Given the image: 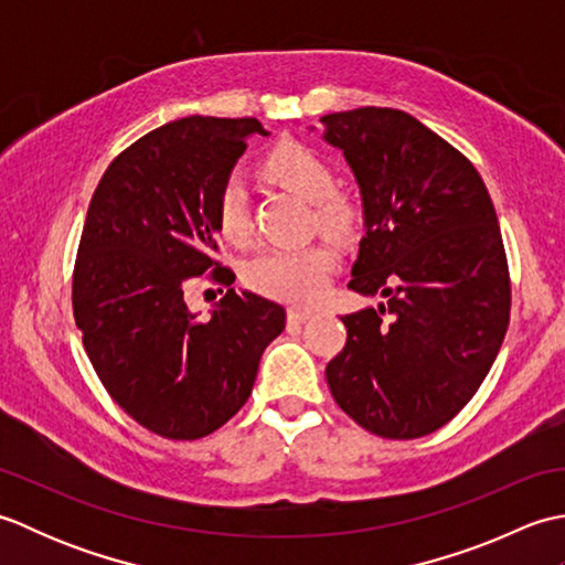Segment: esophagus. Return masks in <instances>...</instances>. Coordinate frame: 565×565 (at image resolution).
I'll use <instances>...</instances> for the list:
<instances>
[{
	"label": "esophagus",
	"instance_id": "esophagus-1",
	"mask_svg": "<svg viewBox=\"0 0 565 565\" xmlns=\"http://www.w3.org/2000/svg\"><path fill=\"white\" fill-rule=\"evenodd\" d=\"M316 310L310 308H289V322L291 326H301V322H306L308 318H313Z\"/></svg>",
	"mask_w": 565,
	"mask_h": 565
}]
</instances>
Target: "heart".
<instances>
[{"label":"heart","mask_w":565,"mask_h":565,"mask_svg":"<svg viewBox=\"0 0 565 565\" xmlns=\"http://www.w3.org/2000/svg\"><path fill=\"white\" fill-rule=\"evenodd\" d=\"M264 174L271 182L294 191L313 206L320 231L347 235L356 223V203L332 189L330 164L303 142L284 140L264 160ZM215 225L223 239L243 247L249 239L247 191L239 177H231L215 199ZM338 255L328 243L267 249L247 262L245 284L252 291L284 303H313L326 294Z\"/></svg>","instance_id":"heart-1"}]
</instances>
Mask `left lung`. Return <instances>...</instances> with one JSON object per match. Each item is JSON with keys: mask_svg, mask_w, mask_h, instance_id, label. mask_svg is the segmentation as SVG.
<instances>
[{"mask_svg": "<svg viewBox=\"0 0 565 565\" xmlns=\"http://www.w3.org/2000/svg\"><path fill=\"white\" fill-rule=\"evenodd\" d=\"M320 124L362 191L350 289L383 298L342 318L347 344L328 386L371 435H431L473 398L508 332L493 201L476 167L411 114L362 106Z\"/></svg>", "mask_w": 565, "mask_h": 565, "instance_id": "1", "label": "left lung"}]
</instances>
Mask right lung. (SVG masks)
<instances>
[{"instance_id": "right-lung-1", "label": "right lung", "mask_w": 565, "mask_h": 565, "mask_svg": "<svg viewBox=\"0 0 565 565\" xmlns=\"http://www.w3.org/2000/svg\"><path fill=\"white\" fill-rule=\"evenodd\" d=\"M257 118L189 116L150 130L104 172L89 201L72 276V310L104 388L138 425L191 441L223 427L249 398L262 352L286 310L227 289L199 320L186 291L211 268L215 199Z\"/></svg>"}]
</instances>
